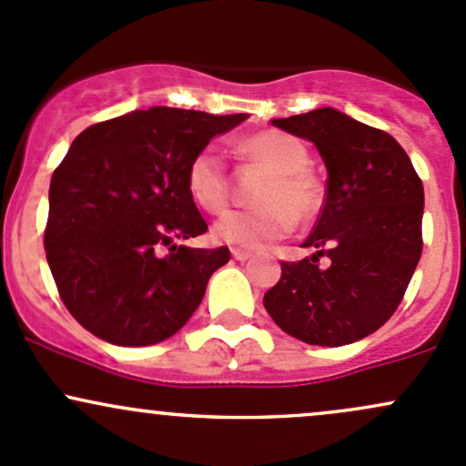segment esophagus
<instances>
[{
	"label": "esophagus",
	"mask_w": 466,
	"mask_h": 466,
	"mask_svg": "<svg viewBox=\"0 0 466 466\" xmlns=\"http://www.w3.org/2000/svg\"><path fill=\"white\" fill-rule=\"evenodd\" d=\"M232 257L237 258V261H248V258H252V252H248V249H232Z\"/></svg>",
	"instance_id": "esophagus-1"
}]
</instances>
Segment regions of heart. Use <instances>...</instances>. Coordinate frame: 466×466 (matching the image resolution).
Segmentation results:
<instances>
[{
    "mask_svg": "<svg viewBox=\"0 0 466 466\" xmlns=\"http://www.w3.org/2000/svg\"><path fill=\"white\" fill-rule=\"evenodd\" d=\"M243 151L263 165L270 176L257 194L261 208L237 209L214 223V238L225 246L261 249L295 229L297 220H312L321 212V180L308 169L306 147L281 131H263L243 143ZM185 185L200 209L218 214L229 203V180L225 160L217 147H203L189 160Z\"/></svg>",
    "mask_w": 466,
    "mask_h": 466,
    "instance_id": "heart-1",
    "label": "heart"
}]
</instances>
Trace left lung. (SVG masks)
Listing matches in <instances>:
<instances>
[{
	"label": "left lung",
	"mask_w": 466,
	"mask_h": 466,
	"mask_svg": "<svg viewBox=\"0 0 466 466\" xmlns=\"http://www.w3.org/2000/svg\"><path fill=\"white\" fill-rule=\"evenodd\" d=\"M274 127L315 143L328 169L326 198L303 248L283 261L263 306L288 335L312 346H346L398 310L422 257L424 187L386 131L323 106ZM326 256L328 267H319Z\"/></svg>",
	"instance_id": "left-lung-1"
}]
</instances>
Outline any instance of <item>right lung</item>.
<instances>
[{"instance_id":"1","label":"right lung","mask_w":466,"mask_h":466,"mask_svg":"<svg viewBox=\"0 0 466 466\" xmlns=\"http://www.w3.org/2000/svg\"><path fill=\"white\" fill-rule=\"evenodd\" d=\"M246 117L151 106L73 140L53 171L44 249L80 326L116 346H151L187 323L229 249L174 243L208 229L185 174L196 151Z\"/></svg>"}]
</instances>
